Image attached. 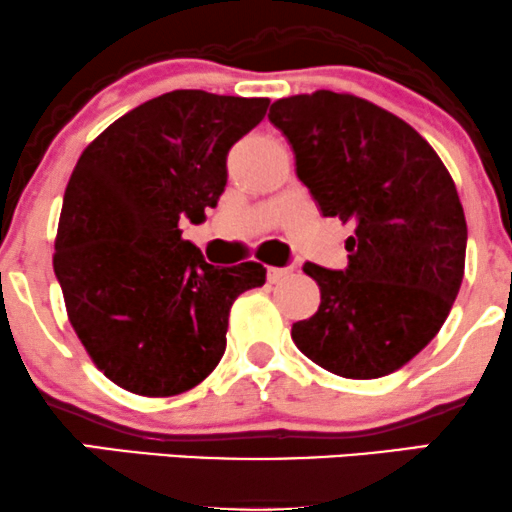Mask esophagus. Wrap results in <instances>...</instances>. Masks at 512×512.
<instances>
[{"instance_id":"esophagus-1","label":"esophagus","mask_w":512,"mask_h":512,"mask_svg":"<svg viewBox=\"0 0 512 512\" xmlns=\"http://www.w3.org/2000/svg\"><path fill=\"white\" fill-rule=\"evenodd\" d=\"M289 276H291V269L289 267H269L267 269L269 284H279V281L289 279Z\"/></svg>"}]
</instances>
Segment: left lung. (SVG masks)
Segmentation results:
<instances>
[{
    "label": "left lung",
    "mask_w": 512,
    "mask_h": 512,
    "mask_svg": "<svg viewBox=\"0 0 512 512\" xmlns=\"http://www.w3.org/2000/svg\"><path fill=\"white\" fill-rule=\"evenodd\" d=\"M296 173L322 214L354 223L344 272L305 262L320 308L293 325L298 349L351 380L395 373L436 337L464 276L467 221L448 168L414 127L351 93L279 98Z\"/></svg>",
    "instance_id": "obj_1"
}]
</instances>
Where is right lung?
<instances>
[{
    "label": "right lung",
    "instance_id": "obj_1",
    "mask_svg": "<svg viewBox=\"0 0 512 512\" xmlns=\"http://www.w3.org/2000/svg\"><path fill=\"white\" fill-rule=\"evenodd\" d=\"M267 108L269 98L170 91L76 161L52 264L76 337L122 390L173 397L202 383L226 351L233 301L267 279L257 262H204L180 231L216 207L228 149Z\"/></svg>",
    "mask_w": 512,
    "mask_h": 512
}]
</instances>
